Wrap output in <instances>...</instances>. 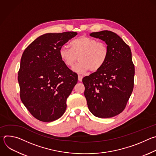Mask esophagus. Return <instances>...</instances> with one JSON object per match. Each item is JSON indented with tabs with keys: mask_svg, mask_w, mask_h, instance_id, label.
<instances>
[{
	"mask_svg": "<svg viewBox=\"0 0 156 156\" xmlns=\"http://www.w3.org/2000/svg\"><path fill=\"white\" fill-rule=\"evenodd\" d=\"M82 79H83V76L81 75H78V80L80 81H81Z\"/></svg>",
	"mask_w": 156,
	"mask_h": 156,
	"instance_id": "34e87169",
	"label": "esophagus"
}]
</instances>
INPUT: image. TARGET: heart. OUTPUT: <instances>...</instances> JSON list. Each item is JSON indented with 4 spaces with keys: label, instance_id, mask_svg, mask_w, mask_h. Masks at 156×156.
<instances>
[{
    "label": "heart",
    "instance_id": "obj_1",
    "mask_svg": "<svg viewBox=\"0 0 156 156\" xmlns=\"http://www.w3.org/2000/svg\"><path fill=\"white\" fill-rule=\"evenodd\" d=\"M70 48L62 47L59 55L68 67H72L79 58L80 63L73 68L74 72L83 74L90 70L96 72L101 69L108 56V48L103 42L86 36L77 37L70 43Z\"/></svg>",
    "mask_w": 156,
    "mask_h": 156
}]
</instances>
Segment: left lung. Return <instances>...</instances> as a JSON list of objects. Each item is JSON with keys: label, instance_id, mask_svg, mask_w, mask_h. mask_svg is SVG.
<instances>
[{"label": "left lung", "instance_id": "8db88e82", "mask_svg": "<svg viewBox=\"0 0 156 156\" xmlns=\"http://www.w3.org/2000/svg\"><path fill=\"white\" fill-rule=\"evenodd\" d=\"M90 35L105 41L109 53L101 69L83 78L84 94L92 114L99 118L113 117L123 112L134 87L135 65L131 49L110 31Z\"/></svg>", "mask_w": 156, "mask_h": 156}]
</instances>
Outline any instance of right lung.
<instances>
[{"label":"right lung","instance_id":"1","mask_svg":"<svg viewBox=\"0 0 156 156\" xmlns=\"http://www.w3.org/2000/svg\"><path fill=\"white\" fill-rule=\"evenodd\" d=\"M77 33L44 34L32 42L22 55L18 81L20 99L36 119L50 122L65 112L66 99L78 75L61 60L60 48Z\"/></svg>","mask_w":156,"mask_h":156}]
</instances>
